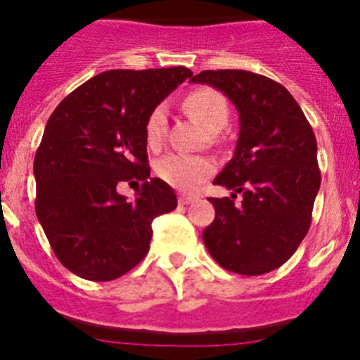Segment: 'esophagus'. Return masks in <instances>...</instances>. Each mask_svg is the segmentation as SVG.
I'll return each mask as SVG.
<instances>
[{
	"label": "esophagus",
	"mask_w": 360,
	"mask_h": 360,
	"mask_svg": "<svg viewBox=\"0 0 360 360\" xmlns=\"http://www.w3.org/2000/svg\"><path fill=\"white\" fill-rule=\"evenodd\" d=\"M193 200H195V196H191V195H180V196H178V203H180V205H189Z\"/></svg>",
	"instance_id": "esophagus-1"
}]
</instances>
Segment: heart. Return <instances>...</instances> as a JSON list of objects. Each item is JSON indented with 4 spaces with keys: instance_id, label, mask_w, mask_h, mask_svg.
I'll use <instances>...</instances> for the list:
<instances>
[{
    "instance_id": "heart-1",
    "label": "heart",
    "mask_w": 360,
    "mask_h": 360,
    "mask_svg": "<svg viewBox=\"0 0 360 360\" xmlns=\"http://www.w3.org/2000/svg\"><path fill=\"white\" fill-rule=\"evenodd\" d=\"M184 110L198 120L209 131H218L229 120V104L218 90L198 88L184 98ZM165 106L153 108L146 119V139L151 148H158L165 135ZM214 173V162L207 157H195L184 153H169L157 164V174L180 191H195L203 180Z\"/></svg>"
}]
</instances>
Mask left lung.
<instances>
[{
    "label": "left lung",
    "mask_w": 360,
    "mask_h": 360,
    "mask_svg": "<svg viewBox=\"0 0 360 360\" xmlns=\"http://www.w3.org/2000/svg\"><path fill=\"white\" fill-rule=\"evenodd\" d=\"M191 81L224 91L240 113L234 157L214 178L232 195L209 198L216 216L203 243L225 270L266 274L290 259L310 229L321 187L314 129L290 91L265 75L205 70ZM238 192L244 200L234 206Z\"/></svg>",
    "instance_id": "left-lung-1"
}]
</instances>
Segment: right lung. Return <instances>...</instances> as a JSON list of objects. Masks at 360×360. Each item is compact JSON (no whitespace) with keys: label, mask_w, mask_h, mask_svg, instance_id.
<instances>
[{"label":"right lung","mask_w":360,"mask_h":360,"mask_svg":"<svg viewBox=\"0 0 360 360\" xmlns=\"http://www.w3.org/2000/svg\"><path fill=\"white\" fill-rule=\"evenodd\" d=\"M193 72L186 66L108 70L50 115L34 158L36 214L57 259L90 281H111L149 250L151 224L176 209L171 186L151 178L146 119ZM141 179L137 198L116 193Z\"/></svg>","instance_id":"obj_1"}]
</instances>
